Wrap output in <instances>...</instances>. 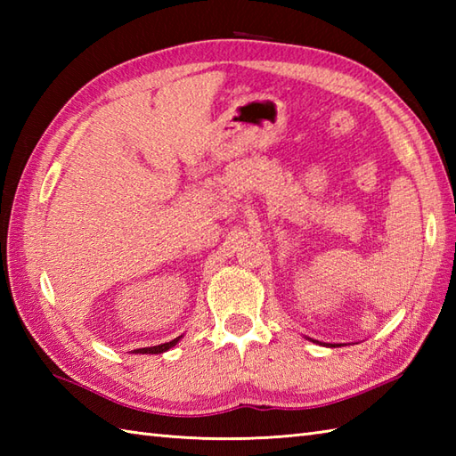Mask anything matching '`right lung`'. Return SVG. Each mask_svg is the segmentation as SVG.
<instances>
[{
	"label": "right lung",
	"instance_id": "1",
	"mask_svg": "<svg viewBox=\"0 0 456 456\" xmlns=\"http://www.w3.org/2000/svg\"><path fill=\"white\" fill-rule=\"evenodd\" d=\"M178 341H180V337H176V338H174V341H170V343L159 345V346H144V348H137V351H133V353H137V354H159V353L168 351V348H172V346L176 345Z\"/></svg>",
	"mask_w": 456,
	"mask_h": 456
}]
</instances>
